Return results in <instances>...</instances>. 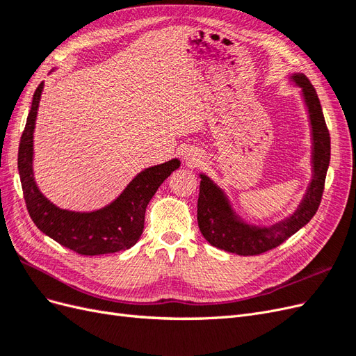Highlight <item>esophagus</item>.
Returning a JSON list of instances; mask_svg holds the SVG:
<instances>
[{
  "label": "esophagus",
  "instance_id": "esophagus-1",
  "mask_svg": "<svg viewBox=\"0 0 356 356\" xmlns=\"http://www.w3.org/2000/svg\"><path fill=\"white\" fill-rule=\"evenodd\" d=\"M184 157H186V160L188 161V163H195V161L199 160V154L197 153H186Z\"/></svg>",
  "mask_w": 356,
  "mask_h": 356
}]
</instances>
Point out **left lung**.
Masks as SVG:
<instances>
[{
  "label": "left lung",
  "instance_id": "obj_1",
  "mask_svg": "<svg viewBox=\"0 0 356 356\" xmlns=\"http://www.w3.org/2000/svg\"><path fill=\"white\" fill-rule=\"evenodd\" d=\"M286 80L298 89L310 127V179L294 211L270 224L243 218L217 182L200 172L197 224L212 246L238 255H257L285 242L314 218L324 191L330 165V134L316 90L301 72H289Z\"/></svg>",
  "mask_w": 356,
  "mask_h": 356
}]
</instances>
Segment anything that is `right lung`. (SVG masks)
I'll use <instances>...</instances> for the list:
<instances>
[{"label": "right lung", "instance_id": "obj_1", "mask_svg": "<svg viewBox=\"0 0 356 356\" xmlns=\"http://www.w3.org/2000/svg\"><path fill=\"white\" fill-rule=\"evenodd\" d=\"M42 89L44 81L40 83L32 96L17 154L19 177L31 220L49 238L81 255L129 250L141 238L148 202L163 181L179 168V159L145 168L131 179L120 195L99 209L71 211L56 207L40 191L34 177V131Z\"/></svg>", "mask_w": 356, "mask_h": 356}]
</instances>
